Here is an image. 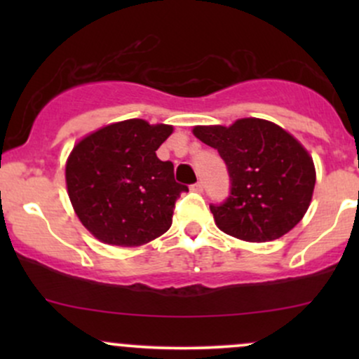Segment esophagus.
Instances as JSON below:
<instances>
[{"label": "esophagus", "mask_w": 359, "mask_h": 359, "mask_svg": "<svg viewBox=\"0 0 359 359\" xmlns=\"http://www.w3.org/2000/svg\"><path fill=\"white\" fill-rule=\"evenodd\" d=\"M191 191L194 192H203L204 191V184L203 182H196L191 185Z\"/></svg>", "instance_id": "34e87169"}]
</instances>
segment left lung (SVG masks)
Masks as SVG:
<instances>
[{"mask_svg":"<svg viewBox=\"0 0 359 359\" xmlns=\"http://www.w3.org/2000/svg\"><path fill=\"white\" fill-rule=\"evenodd\" d=\"M229 174V196L211 204L217 228L251 243L277 240L306 214L316 185L314 162L285 130L258 118L226 126H196Z\"/></svg>","mask_w":359,"mask_h":359,"instance_id":"8db88e82","label":"left lung"}]
</instances>
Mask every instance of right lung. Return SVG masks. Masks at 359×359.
Returning a JSON list of instances; mask_svg holds the SVG:
<instances>
[{
	"instance_id": "obj_1",
	"label": "right lung",
	"mask_w": 359,
	"mask_h": 359,
	"mask_svg": "<svg viewBox=\"0 0 359 359\" xmlns=\"http://www.w3.org/2000/svg\"><path fill=\"white\" fill-rule=\"evenodd\" d=\"M170 135L168 125L126 119L74 147L65 165L69 197L97 240L140 246L170 228L177 199L189 191L175 182L174 163L155 154Z\"/></svg>"
}]
</instances>
